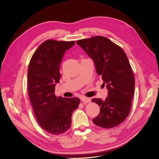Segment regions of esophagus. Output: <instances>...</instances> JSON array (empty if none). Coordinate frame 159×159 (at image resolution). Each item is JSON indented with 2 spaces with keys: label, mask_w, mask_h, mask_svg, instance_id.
I'll return each mask as SVG.
<instances>
[{
  "label": "esophagus",
  "mask_w": 159,
  "mask_h": 159,
  "mask_svg": "<svg viewBox=\"0 0 159 159\" xmlns=\"http://www.w3.org/2000/svg\"><path fill=\"white\" fill-rule=\"evenodd\" d=\"M80 100L82 101L83 103H86V102H90L91 99H90V98H89L82 96L80 98Z\"/></svg>",
  "instance_id": "obj_1"
}]
</instances>
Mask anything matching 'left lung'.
<instances>
[{
	"mask_svg": "<svg viewBox=\"0 0 159 159\" xmlns=\"http://www.w3.org/2000/svg\"><path fill=\"white\" fill-rule=\"evenodd\" d=\"M76 44L93 60L108 89L105 100L92 99L100 107L93 123L106 129L118 126L129 114L134 95L135 79L127 55L120 47L102 36L77 40Z\"/></svg>",
	"mask_w": 159,
	"mask_h": 159,
	"instance_id": "8db88e82",
	"label": "left lung"
}]
</instances>
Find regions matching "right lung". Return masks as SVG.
Masks as SVG:
<instances>
[{
    "instance_id": "1",
    "label": "right lung",
    "mask_w": 159,
    "mask_h": 159,
    "mask_svg": "<svg viewBox=\"0 0 159 159\" xmlns=\"http://www.w3.org/2000/svg\"><path fill=\"white\" fill-rule=\"evenodd\" d=\"M75 44V41L45 40L33 54L28 66L30 100L39 124L51 134H61L69 129L72 112L80 104L78 98H57L54 93L61 77L63 56Z\"/></svg>"
}]
</instances>
